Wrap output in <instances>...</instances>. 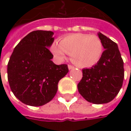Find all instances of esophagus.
<instances>
[{
    "instance_id": "esophagus-1",
    "label": "esophagus",
    "mask_w": 131,
    "mask_h": 131,
    "mask_svg": "<svg viewBox=\"0 0 131 131\" xmlns=\"http://www.w3.org/2000/svg\"><path fill=\"white\" fill-rule=\"evenodd\" d=\"M68 68L69 70H71V69H73V68H74V67H73V66H71V65H68Z\"/></svg>"
}]
</instances>
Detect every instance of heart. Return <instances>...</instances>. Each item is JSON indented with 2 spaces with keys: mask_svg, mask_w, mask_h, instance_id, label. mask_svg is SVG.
Returning a JSON list of instances; mask_svg holds the SVG:
<instances>
[{
  "mask_svg": "<svg viewBox=\"0 0 131 131\" xmlns=\"http://www.w3.org/2000/svg\"><path fill=\"white\" fill-rule=\"evenodd\" d=\"M50 51L58 61H63L68 54L74 64L81 68H90L98 63L102 57V41L96 36L85 33H73L53 43Z\"/></svg>",
  "mask_w": 131,
  "mask_h": 131,
  "instance_id": "obj_1",
  "label": "heart"
}]
</instances>
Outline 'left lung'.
I'll use <instances>...</instances> for the list:
<instances>
[{
    "instance_id": "obj_1",
    "label": "left lung",
    "mask_w": 131,
    "mask_h": 131,
    "mask_svg": "<svg viewBox=\"0 0 131 131\" xmlns=\"http://www.w3.org/2000/svg\"><path fill=\"white\" fill-rule=\"evenodd\" d=\"M98 35L105 50L98 63L82 70L83 77L77 87L86 101L102 104L112 101L122 88L124 63L117 44L101 33Z\"/></svg>"
}]
</instances>
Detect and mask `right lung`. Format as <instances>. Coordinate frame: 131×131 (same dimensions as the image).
Instances as JSON below:
<instances>
[{"label":"right lung","mask_w":131,"mask_h":131,"mask_svg":"<svg viewBox=\"0 0 131 131\" xmlns=\"http://www.w3.org/2000/svg\"><path fill=\"white\" fill-rule=\"evenodd\" d=\"M54 33L35 30L15 47L8 63V81L11 90L23 103L40 106L56 95L59 81L68 72L66 64L56 65L48 48Z\"/></svg>","instance_id":"obj_1"}]
</instances>
